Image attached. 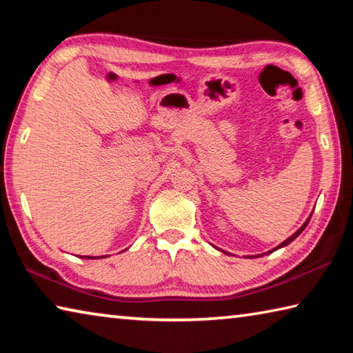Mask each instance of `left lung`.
I'll return each mask as SVG.
<instances>
[{"instance_id": "obj_1", "label": "left lung", "mask_w": 353, "mask_h": 353, "mask_svg": "<svg viewBox=\"0 0 353 353\" xmlns=\"http://www.w3.org/2000/svg\"><path fill=\"white\" fill-rule=\"evenodd\" d=\"M310 218H312V216H310ZM310 218H308V219L305 221V224H303V225L301 227V229H299V230L296 232V234H292V235H291V236L288 238V240H285V241H283L282 244H279V246H277L276 249H274V250H277V249H280V248H283V246H286V244H290L291 241H294V240H296V238H297L299 235H301V234H302V230H303V229H305V227H307V224H308V221H310ZM274 250H270V252H274Z\"/></svg>"}]
</instances>
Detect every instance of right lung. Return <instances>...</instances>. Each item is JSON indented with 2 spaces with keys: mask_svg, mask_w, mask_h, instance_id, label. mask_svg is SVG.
Returning a JSON list of instances; mask_svg holds the SVG:
<instances>
[{
  "mask_svg": "<svg viewBox=\"0 0 353 353\" xmlns=\"http://www.w3.org/2000/svg\"><path fill=\"white\" fill-rule=\"evenodd\" d=\"M83 259H99V256H83Z\"/></svg>",
  "mask_w": 353,
  "mask_h": 353,
  "instance_id": "add662e5",
  "label": "right lung"
}]
</instances>
